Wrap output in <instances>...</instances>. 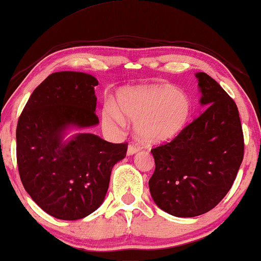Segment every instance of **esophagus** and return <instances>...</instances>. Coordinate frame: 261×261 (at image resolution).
<instances>
[{"label":"esophagus","mask_w":261,"mask_h":261,"mask_svg":"<svg viewBox=\"0 0 261 261\" xmlns=\"http://www.w3.org/2000/svg\"><path fill=\"white\" fill-rule=\"evenodd\" d=\"M138 151H139V147H138V146H136V145H129V147H127V150H126V154H127V155H132V154L137 153Z\"/></svg>","instance_id":"34e87169"}]
</instances>
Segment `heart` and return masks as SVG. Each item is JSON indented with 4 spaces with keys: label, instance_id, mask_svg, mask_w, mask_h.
Returning <instances> with one entry per match:
<instances>
[{
    "label": "heart",
    "instance_id": "b5f03b06",
    "mask_svg": "<svg viewBox=\"0 0 261 261\" xmlns=\"http://www.w3.org/2000/svg\"><path fill=\"white\" fill-rule=\"evenodd\" d=\"M191 102L182 91L168 84L124 88L117 93V107L107 103L102 110L103 126L119 131L126 120H135V132L147 145L172 141L188 125Z\"/></svg>",
    "mask_w": 261,
    "mask_h": 261
}]
</instances>
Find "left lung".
<instances>
[{
    "label": "left lung",
    "instance_id": "obj_1",
    "mask_svg": "<svg viewBox=\"0 0 261 261\" xmlns=\"http://www.w3.org/2000/svg\"><path fill=\"white\" fill-rule=\"evenodd\" d=\"M200 112L172 142L151 150L155 169L150 193L169 215L208 212L230 191L244 157V136L234 100L205 72H197Z\"/></svg>",
    "mask_w": 261,
    "mask_h": 261
}]
</instances>
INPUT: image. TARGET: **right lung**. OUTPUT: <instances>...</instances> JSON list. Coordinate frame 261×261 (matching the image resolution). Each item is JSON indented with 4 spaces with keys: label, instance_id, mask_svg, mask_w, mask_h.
Returning <instances> with one entry per match:
<instances>
[{
    "label": "right lung",
    "instance_id": "1",
    "mask_svg": "<svg viewBox=\"0 0 261 261\" xmlns=\"http://www.w3.org/2000/svg\"><path fill=\"white\" fill-rule=\"evenodd\" d=\"M98 85L92 75L54 72L35 89L16 129L18 172L25 191L48 215L77 220L106 199L111 171L126 144L71 130L96 126Z\"/></svg>",
    "mask_w": 261,
    "mask_h": 261
}]
</instances>
